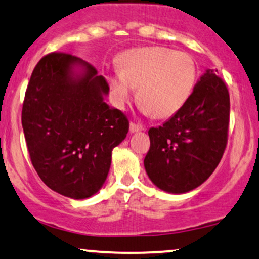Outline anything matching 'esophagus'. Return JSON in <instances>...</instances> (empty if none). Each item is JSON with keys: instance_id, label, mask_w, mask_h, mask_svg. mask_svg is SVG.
<instances>
[{"instance_id": "1", "label": "esophagus", "mask_w": 259, "mask_h": 259, "mask_svg": "<svg viewBox=\"0 0 259 259\" xmlns=\"http://www.w3.org/2000/svg\"><path fill=\"white\" fill-rule=\"evenodd\" d=\"M142 130H145V126L141 125V124L134 123V121H132V123H130V132H132V133L142 132Z\"/></svg>"}]
</instances>
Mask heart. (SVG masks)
<instances>
[{
	"label": "heart",
	"mask_w": 259,
	"mask_h": 259,
	"mask_svg": "<svg viewBox=\"0 0 259 259\" xmlns=\"http://www.w3.org/2000/svg\"><path fill=\"white\" fill-rule=\"evenodd\" d=\"M120 68L106 72L113 101L123 108L139 88L142 111L154 118H168L186 103L197 81L196 61L186 52L167 47H141L120 57Z\"/></svg>",
	"instance_id": "1"
}]
</instances>
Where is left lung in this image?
Masks as SVG:
<instances>
[{"label": "left lung", "instance_id": "8db88e82", "mask_svg": "<svg viewBox=\"0 0 259 259\" xmlns=\"http://www.w3.org/2000/svg\"><path fill=\"white\" fill-rule=\"evenodd\" d=\"M230 97L227 84L207 70L186 103L162 126L151 127L146 173L160 190L184 194L203 184L228 142Z\"/></svg>", "mask_w": 259, "mask_h": 259}]
</instances>
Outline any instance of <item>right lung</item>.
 Wrapping results in <instances>:
<instances>
[{"label":"right lung","instance_id":"add662e5","mask_svg":"<svg viewBox=\"0 0 259 259\" xmlns=\"http://www.w3.org/2000/svg\"><path fill=\"white\" fill-rule=\"evenodd\" d=\"M73 65L84 73L75 76ZM108 91L94 65L69 53H49L32 70L22 125L32 165L53 191L82 200L105 183L112 150L129 132L126 115L103 100Z\"/></svg>","mask_w":259,"mask_h":259}]
</instances>
